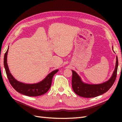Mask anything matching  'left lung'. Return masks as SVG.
Returning a JSON list of instances; mask_svg holds the SVG:
<instances>
[{
	"mask_svg": "<svg viewBox=\"0 0 122 122\" xmlns=\"http://www.w3.org/2000/svg\"><path fill=\"white\" fill-rule=\"evenodd\" d=\"M117 67L118 59L117 56L115 68L112 76L107 81L100 84H88L85 83L82 81L78 74L74 70H72L73 73L72 84L74 92L77 95L84 98H93L106 93L112 86L115 81Z\"/></svg>",
	"mask_w": 122,
	"mask_h": 122,
	"instance_id": "8db88e82",
	"label": "left lung"
}]
</instances>
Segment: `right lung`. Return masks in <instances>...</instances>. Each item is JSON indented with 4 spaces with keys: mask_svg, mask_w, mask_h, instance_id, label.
Wrapping results in <instances>:
<instances>
[{
    "mask_svg": "<svg viewBox=\"0 0 122 122\" xmlns=\"http://www.w3.org/2000/svg\"><path fill=\"white\" fill-rule=\"evenodd\" d=\"M8 51L9 47L4 56V67L10 83L14 89L18 93L30 97L39 96L47 92L51 87L53 77L58 71V70L56 69L51 72L43 80L38 83L27 84L18 81L13 76L9 69L7 63Z\"/></svg>",
    "mask_w": 122,
    "mask_h": 122,
    "instance_id": "right-lung-1",
    "label": "right lung"
}]
</instances>
